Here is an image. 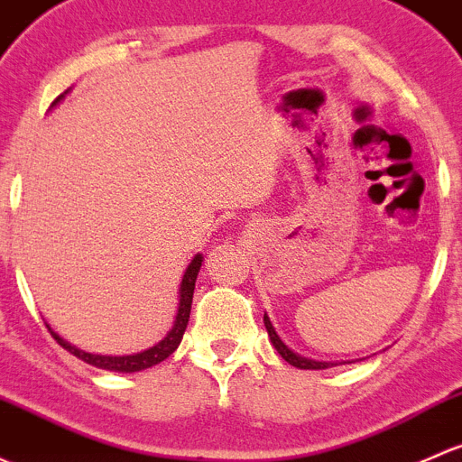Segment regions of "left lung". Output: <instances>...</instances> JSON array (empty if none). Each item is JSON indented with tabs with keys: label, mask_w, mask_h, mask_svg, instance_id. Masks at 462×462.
Returning <instances> with one entry per match:
<instances>
[{
	"label": "left lung",
	"mask_w": 462,
	"mask_h": 462,
	"mask_svg": "<svg viewBox=\"0 0 462 462\" xmlns=\"http://www.w3.org/2000/svg\"><path fill=\"white\" fill-rule=\"evenodd\" d=\"M264 327H266V334L271 337V345L278 349V354L282 356L284 360H287L289 365H293V367L298 369H327V367H334V363H318V360H311V358H304V356L296 354V351L289 349L287 345L282 342V337L278 336V331L273 329V325H271L269 316L264 313Z\"/></svg>",
	"instance_id": "obj_1"
}]
</instances>
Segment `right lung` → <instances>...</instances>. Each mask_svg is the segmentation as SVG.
I'll use <instances>...</instances> for the list:
<instances>
[{
  "mask_svg": "<svg viewBox=\"0 0 462 462\" xmlns=\"http://www.w3.org/2000/svg\"><path fill=\"white\" fill-rule=\"evenodd\" d=\"M61 97H64V95H60V97L55 99L53 106L57 102H60ZM199 266H202V255L198 254L196 258L191 260V264L187 266V271H184V275H182V284H180L178 316H175L173 327H171L169 334L162 337L158 345H153L151 349H146V351H140V354H133V356L88 354V351L78 349V346L70 345V342H66L61 336H57L55 331L51 329V325H46V327H49L51 334H53L55 340L60 342V345L64 346L66 351H70L75 358L84 360V363L93 365V367L108 369V372H120V374H133V372H142V369H149V367H153V365L162 363V360L169 358V356L173 354L175 349H178L180 342H182V336H184V331H187V325H189V316H191L193 289H196V278H198Z\"/></svg>",
  "mask_w": 462,
  "mask_h": 462,
  "instance_id": "right-lung-1",
  "label": "right lung"
}]
</instances>
